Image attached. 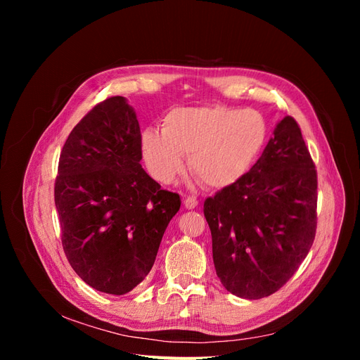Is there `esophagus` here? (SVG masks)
I'll return each mask as SVG.
<instances>
[{
    "instance_id": "obj_1",
    "label": "esophagus",
    "mask_w": 360,
    "mask_h": 360,
    "mask_svg": "<svg viewBox=\"0 0 360 360\" xmlns=\"http://www.w3.org/2000/svg\"><path fill=\"white\" fill-rule=\"evenodd\" d=\"M198 205V200L195 198V197H188V198H184V207H186L188 210H193L195 207Z\"/></svg>"
}]
</instances>
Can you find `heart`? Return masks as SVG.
<instances>
[{
  "instance_id": "obj_1",
  "label": "heart",
  "mask_w": 360,
  "mask_h": 360,
  "mask_svg": "<svg viewBox=\"0 0 360 360\" xmlns=\"http://www.w3.org/2000/svg\"><path fill=\"white\" fill-rule=\"evenodd\" d=\"M269 136L266 117L257 110L230 106L176 108L162 130L141 134V153L151 177L168 184L186 167L212 189L240 181L263 151Z\"/></svg>"
}]
</instances>
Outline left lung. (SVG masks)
<instances>
[{
    "label": "left lung",
    "mask_w": 360,
    "mask_h": 360,
    "mask_svg": "<svg viewBox=\"0 0 360 360\" xmlns=\"http://www.w3.org/2000/svg\"><path fill=\"white\" fill-rule=\"evenodd\" d=\"M317 172L291 117L276 123L246 176L204 202L216 275L237 297L278 291L308 255L317 228Z\"/></svg>",
    "instance_id": "8db88e82"
}]
</instances>
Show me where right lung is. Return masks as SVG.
Returning <instances> with one entry per match:
<instances>
[{
	"label": "right lung",
	"mask_w": 360,
	"mask_h": 360,
	"mask_svg": "<svg viewBox=\"0 0 360 360\" xmlns=\"http://www.w3.org/2000/svg\"><path fill=\"white\" fill-rule=\"evenodd\" d=\"M136 112L123 96L93 108L63 147L56 207L70 266L91 288L123 296L150 274L177 193L141 167Z\"/></svg>",
	"instance_id": "obj_1"
}]
</instances>
